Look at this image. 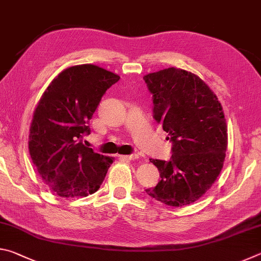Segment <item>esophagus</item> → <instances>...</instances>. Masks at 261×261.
<instances>
[{
  "instance_id": "obj_1",
  "label": "esophagus",
  "mask_w": 261,
  "mask_h": 261,
  "mask_svg": "<svg viewBox=\"0 0 261 261\" xmlns=\"http://www.w3.org/2000/svg\"><path fill=\"white\" fill-rule=\"evenodd\" d=\"M122 159L124 160H135V159H138V154H129V155H121Z\"/></svg>"
}]
</instances>
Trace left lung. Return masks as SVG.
Returning a JSON list of instances; mask_svg holds the SVG:
<instances>
[{"label":"left lung","mask_w":261,"mask_h":261,"mask_svg":"<svg viewBox=\"0 0 261 261\" xmlns=\"http://www.w3.org/2000/svg\"><path fill=\"white\" fill-rule=\"evenodd\" d=\"M153 118L171 141L169 161L149 159L160 173L145 191L168 206L189 205L210 190L226 158L228 135L221 103L194 73L168 68L144 77Z\"/></svg>","instance_id":"left-lung-1"}]
</instances>
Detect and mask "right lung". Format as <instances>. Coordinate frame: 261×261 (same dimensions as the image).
Wrapping results in <instances>:
<instances>
[{
  "label": "right lung",
  "instance_id": "add662e5",
  "mask_svg": "<svg viewBox=\"0 0 261 261\" xmlns=\"http://www.w3.org/2000/svg\"><path fill=\"white\" fill-rule=\"evenodd\" d=\"M120 76L93 64L62 71L34 110L29 149L45 183L60 197H86L98 191L113 163L83 144L90 120L106 91Z\"/></svg>",
  "mask_w": 261,
  "mask_h": 261
}]
</instances>
